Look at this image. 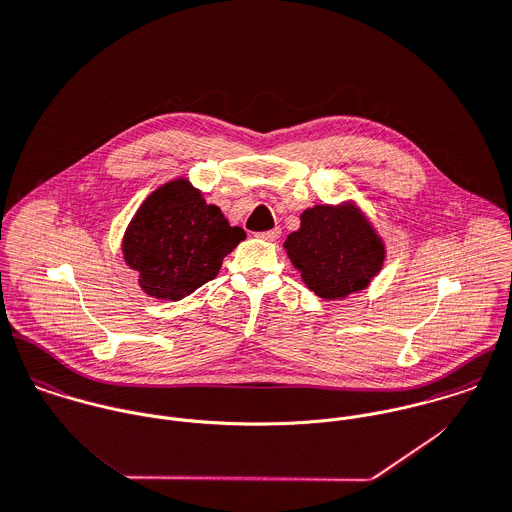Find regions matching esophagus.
<instances>
[{
    "mask_svg": "<svg viewBox=\"0 0 512 512\" xmlns=\"http://www.w3.org/2000/svg\"><path fill=\"white\" fill-rule=\"evenodd\" d=\"M280 234H282V230H280V228H272V230L260 232L258 236H260L262 240H270V242H274V240H278V238H280Z\"/></svg>",
    "mask_w": 512,
    "mask_h": 512,
    "instance_id": "esophagus-1",
    "label": "esophagus"
}]
</instances>
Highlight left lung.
I'll use <instances>...</instances> for the list:
<instances>
[{
	"label": "left lung",
	"mask_w": 512,
	"mask_h": 512,
	"mask_svg": "<svg viewBox=\"0 0 512 512\" xmlns=\"http://www.w3.org/2000/svg\"><path fill=\"white\" fill-rule=\"evenodd\" d=\"M284 248L306 286L326 300L367 288L385 260L381 238L355 206L304 210L300 230L286 238Z\"/></svg>",
	"instance_id": "1"
}]
</instances>
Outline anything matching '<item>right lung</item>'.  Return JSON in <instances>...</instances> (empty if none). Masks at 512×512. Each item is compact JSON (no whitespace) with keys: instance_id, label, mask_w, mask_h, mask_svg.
<instances>
[{"instance_id":"obj_1","label":"right lung","mask_w":512,"mask_h":512,"mask_svg":"<svg viewBox=\"0 0 512 512\" xmlns=\"http://www.w3.org/2000/svg\"><path fill=\"white\" fill-rule=\"evenodd\" d=\"M246 232L184 178L157 188L137 210L125 238V262L141 288L159 300H180L212 280Z\"/></svg>"}]
</instances>
